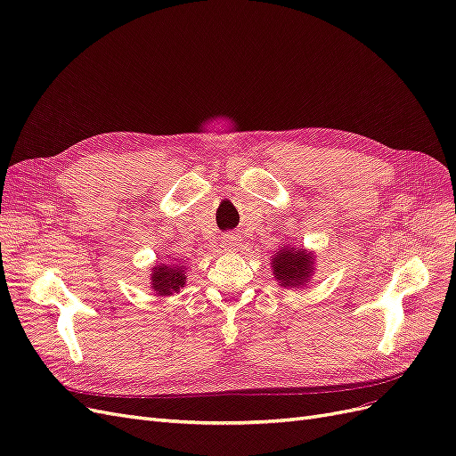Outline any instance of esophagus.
Masks as SVG:
<instances>
[{"label":"esophagus","instance_id":"obj_1","mask_svg":"<svg viewBox=\"0 0 456 456\" xmlns=\"http://www.w3.org/2000/svg\"><path fill=\"white\" fill-rule=\"evenodd\" d=\"M236 243H238V238H236V236H230V233H226V236H224V245L228 247V249H233V247H236Z\"/></svg>","mask_w":456,"mask_h":456}]
</instances>
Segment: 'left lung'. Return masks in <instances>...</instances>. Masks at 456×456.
I'll return each instance as SVG.
<instances>
[{
    "label": "left lung",
    "mask_w": 456,
    "mask_h": 456,
    "mask_svg": "<svg viewBox=\"0 0 456 456\" xmlns=\"http://www.w3.org/2000/svg\"><path fill=\"white\" fill-rule=\"evenodd\" d=\"M312 265L314 262L310 253L295 249V247L278 251V255L272 260L273 275L283 287H300L302 283H306L308 275L314 272Z\"/></svg>",
    "instance_id": "8db88e82"
}]
</instances>
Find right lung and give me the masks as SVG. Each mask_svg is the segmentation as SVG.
Returning a JSON list of instances; mask_svg holds the SVG:
<instances>
[{
	"label": "right lung",
	"instance_id": "obj_1",
	"mask_svg": "<svg viewBox=\"0 0 456 456\" xmlns=\"http://www.w3.org/2000/svg\"><path fill=\"white\" fill-rule=\"evenodd\" d=\"M184 270L175 265H158L151 272V289L161 297L176 293L178 289L184 287Z\"/></svg>",
	"mask_w": 456,
	"mask_h": 456
}]
</instances>
